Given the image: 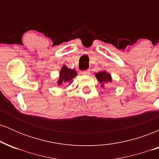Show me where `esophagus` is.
Here are the masks:
<instances>
[{
    "instance_id": "34e87169",
    "label": "esophagus",
    "mask_w": 159,
    "mask_h": 159,
    "mask_svg": "<svg viewBox=\"0 0 159 159\" xmlns=\"http://www.w3.org/2000/svg\"><path fill=\"white\" fill-rule=\"evenodd\" d=\"M82 75H90V71L89 70V69H87V70L83 71V72H82Z\"/></svg>"
}]
</instances>
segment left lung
I'll return each instance as SVG.
<instances>
[{
	"label": "left lung",
	"mask_w": 159,
	"mask_h": 159,
	"mask_svg": "<svg viewBox=\"0 0 159 159\" xmlns=\"http://www.w3.org/2000/svg\"><path fill=\"white\" fill-rule=\"evenodd\" d=\"M96 79L98 80V81L101 84V87L104 88L105 85L107 84L111 83L112 81V77L108 72H107L105 70H102L98 72V73L95 74Z\"/></svg>",
	"instance_id": "1"
}]
</instances>
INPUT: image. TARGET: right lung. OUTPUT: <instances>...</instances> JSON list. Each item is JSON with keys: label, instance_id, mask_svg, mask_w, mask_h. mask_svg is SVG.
Here are the masks:
<instances>
[{"label": "right lung", "instance_id": "1", "mask_svg": "<svg viewBox=\"0 0 159 159\" xmlns=\"http://www.w3.org/2000/svg\"><path fill=\"white\" fill-rule=\"evenodd\" d=\"M77 75V72L75 69H69L66 65H63L60 72L57 84L58 86H61L63 84H69L70 85L73 82V78H75Z\"/></svg>", "mask_w": 159, "mask_h": 159}]
</instances>
